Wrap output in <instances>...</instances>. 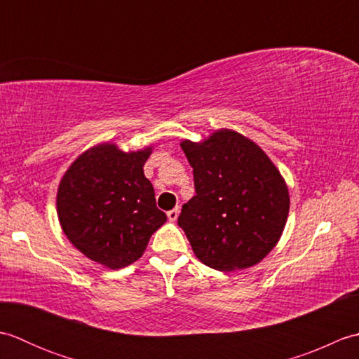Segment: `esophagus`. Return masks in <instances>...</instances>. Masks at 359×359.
<instances>
[{
    "instance_id": "obj_1",
    "label": "esophagus",
    "mask_w": 359,
    "mask_h": 359,
    "mask_svg": "<svg viewBox=\"0 0 359 359\" xmlns=\"http://www.w3.org/2000/svg\"><path fill=\"white\" fill-rule=\"evenodd\" d=\"M179 212H180L179 208H174L171 211H168L166 216H168V219L171 220V222H175V220H177V217H179Z\"/></svg>"
}]
</instances>
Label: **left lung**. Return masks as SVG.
<instances>
[{"mask_svg": "<svg viewBox=\"0 0 359 359\" xmlns=\"http://www.w3.org/2000/svg\"><path fill=\"white\" fill-rule=\"evenodd\" d=\"M180 147L193 166L196 196L182 207L177 224L197 259L219 271L261 262L280 239L290 208L278 168L231 129Z\"/></svg>", "mask_w": 359, "mask_h": 359, "instance_id": "left-lung-1", "label": "left lung"}]
</instances>
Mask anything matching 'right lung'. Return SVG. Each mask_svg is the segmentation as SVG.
Segmentation results:
<instances>
[{
  "label": "right lung",
  "mask_w": 359,
  "mask_h": 359,
  "mask_svg": "<svg viewBox=\"0 0 359 359\" xmlns=\"http://www.w3.org/2000/svg\"><path fill=\"white\" fill-rule=\"evenodd\" d=\"M151 149L123 152L114 143L97 144L60 182L57 215L66 238L111 270L142 257L152 233L166 222L143 174Z\"/></svg>",
  "instance_id": "right-lung-1"
}]
</instances>
